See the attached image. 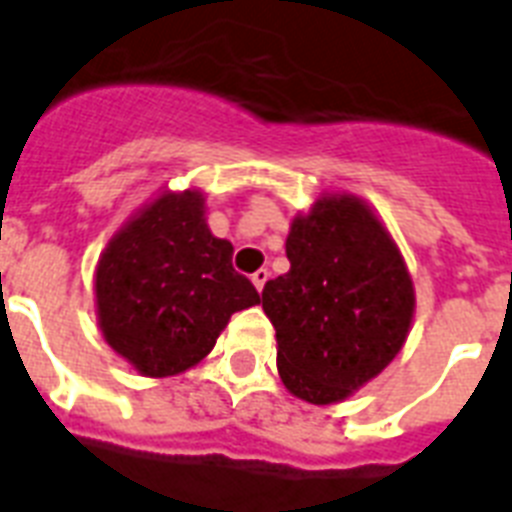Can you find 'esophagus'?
Returning a JSON list of instances; mask_svg holds the SVG:
<instances>
[{
  "label": "esophagus",
  "mask_w": 512,
  "mask_h": 512,
  "mask_svg": "<svg viewBox=\"0 0 512 512\" xmlns=\"http://www.w3.org/2000/svg\"><path fill=\"white\" fill-rule=\"evenodd\" d=\"M268 276H271V273L265 271V268H260V271L252 273V284H255V287H257V292H263V287H265V281H268Z\"/></svg>",
  "instance_id": "1"
}]
</instances>
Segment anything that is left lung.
<instances>
[{
	"label": "left lung",
	"mask_w": 512,
	"mask_h": 512,
	"mask_svg": "<svg viewBox=\"0 0 512 512\" xmlns=\"http://www.w3.org/2000/svg\"><path fill=\"white\" fill-rule=\"evenodd\" d=\"M289 271L263 289L276 366L292 396L337 404L404 348L412 276L388 228L353 193H327L292 220Z\"/></svg>",
	"instance_id": "8db88e82"
}]
</instances>
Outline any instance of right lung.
Instances as JSON below:
<instances>
[{
	"label": "right lung",
	"instance_id": "obj_1",
	"mask_svg": "<svg viewBox=\"0 0 512 512\" xmlns=\"http://www.w3.org/2000/svg\"><path fill=\"white\" fill-rule=\"evenodd\" d=\"M212 236L204 193L164 191L108 241L95 271L100 332L143 377H172L215 348L236 311L260 303Z\"/></svg>",
	"mask_w": 512,
	"mask_h": 512
}]
</instances>
